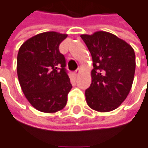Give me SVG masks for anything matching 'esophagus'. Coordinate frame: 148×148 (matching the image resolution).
Wrapping results in <instances>:
<instances>
[{
  "label": "esophagus",
  "mask_w": 148,
  "mask_h": 148,
  "mask_svg": "<svg viewBox=\"0 0 148 148\" xmlns=\"http://www.w3.org/2000/svg\"><path fill=\"white\" fill-rule=\"evenodd\" d=\"M80 72V68H77L76 71H75V75H76V76H78V75H79Z\"/></svg>",
  "instance_id": "34e87169"
}]
</instances>
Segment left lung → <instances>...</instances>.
I'll list each match as a JSON object with an SVG mask.
<instances>
[{"label":"left lung","mask_w":148,"mask_h":148,"mask_svg":"<svg viewBox=\"0 0 148 148\" xmlns=\"http://www.w3.org/2000/svg\"><path fill=\"white\" fill-rule=\"evenodd\" d=\"M80 37L93 62L91 85L84 92L86 102L98 112L114 110L125 101L132 87L135 71L134 49L106 31Z\"/></svg>","instance_id":"1"}]
</instances>
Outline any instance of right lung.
<instances>
[{
    "instance_id": "right-lung-1",
    "label": "right lung",
    "mask_w": 148,
    "mask_h": 148,
    "mask_svg": "<svg viewBox=\"0 0 148 148\" xmlns=\"http://www.w3.org/2000/svg\"><path fill=\"white\" fill-rule=\"evenodd\" d=\"M67 37L55 31L38 34L18 51L17 72L21 90L31 106L43 113L63 110L72 88L65 58L59 50Z\"/></svg>"
}]
</instances>
